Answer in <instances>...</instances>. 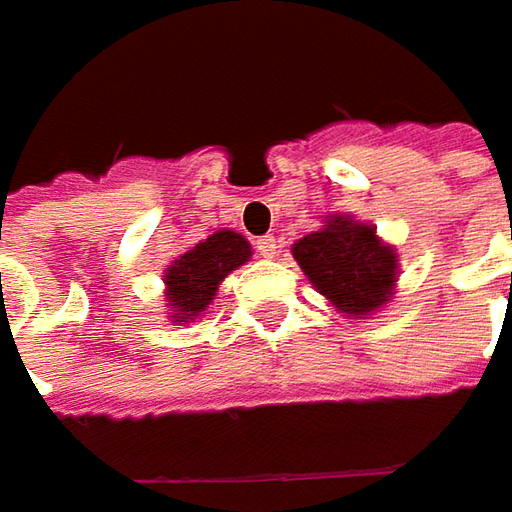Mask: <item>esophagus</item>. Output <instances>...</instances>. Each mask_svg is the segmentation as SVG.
<instances>
[{
	"mask_svg": "<svg viewBox=\"0 0 512 512\" xmlns=\"http://www.w3.org/2000/svg\"><path fill=\"white\" fill-rule=\"evenodd\" d=\"M256 253H259L262 259H273V256H276V239H273V236L256 239Z\"/></svg>",
	"mask_w": 512,
	"mask_h": 512,
	"instance_id": "esophagus-1",
	"label": "esophagus"
}]
</instances>
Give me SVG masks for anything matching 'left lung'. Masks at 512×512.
<instances>
[{
  "label": "left lung",
  "instance_id": "8db88e82",
  "mask_svg": "<svg viewBox=\"0 0 512 512\" xmlns=\"http://www.w3.org/2000/svg\"><path fill=\"white\" fill-rule=\"evenodd\" d=\"M307 282L347 319H370L390 305L399 282V253L376 225L350 213L325 216L319 230L290 247Z\"/></svg>",
  "mask_w": 512,
  "mask_h": 512
}]
</instances>
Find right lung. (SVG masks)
Segmentation results:
<instances>
[{"label": "right lung", "instance_id": "1", "mask_svg": "<svg viewBox=\"0 0 512 512\" xmlns=\"http://www.w3.org/2000/svg\"><path fill=\"white\" fill-rule=\"evenodd\" d=\"M253 247L236 230H216L199 245L187 247L165 267V307L173 325H185L205 316L207 305L227 276L250 262Z\"/></svg>", "mask_w": 512, "mask_h": 512}]
</instances>
